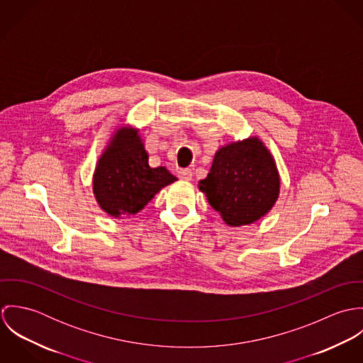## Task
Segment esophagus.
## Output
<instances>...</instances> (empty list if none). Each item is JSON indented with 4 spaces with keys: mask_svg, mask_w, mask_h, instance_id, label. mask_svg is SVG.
Listing matches in <instances>:
<instances>
[{
    "mask_svg": "<svg viewBox=\"0 0 363 363\" xmlns=\"http://www.w3.org/2000/svg\"><path fill=\"white\" fill-rule=\"evenodd\" d=\"M177 174H179V177L183 179V180H190V179L193 177V173H191L190 169H180V170L177 172Z\"/></svg>",
    "mask_w": 363,
    "mask_h": 363,
    "instance_id": "obj_1",
    "label": "esophagus"
}]
</instances>
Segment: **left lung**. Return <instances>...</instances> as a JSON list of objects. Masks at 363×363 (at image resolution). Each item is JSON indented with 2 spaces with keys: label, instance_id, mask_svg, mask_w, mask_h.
<instances>
[{
  "label": "left lung",
  "instance_id": "1",
  "mask_svg": "<svg viewBox=\"0 0 363 363\" xmlns=\"http://www.w3.org/2000/svg\"><path fill=\"white\" fill-rule=\"evenodd\" d=\"M199 189L229 226L250 225L275 206L281 179L274 156L259 137L220 147Z\"/></svg>",
  "mask_w": 363,
  "mask_h": 363
}]
</instances>
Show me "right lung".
I'll list each match as a JSON object with an SVG mask.
<instances>
[{"label":"right lung","mask_w":363,"mask_h":363,"mask_svg":"<svg viewBox=\"0 0 363 363\" xmlns=\"http://www.w3.org/2000/svg\"><path fill=\"white\" fill-rule=\"evenodd\" d=\"M138 131L133 127L117 128L94 172L95 199L113 218L135 215L156 193L177 180L164 166H150Z\"/></svg>","instance_id":"right-lung-1"}]
</instances>
